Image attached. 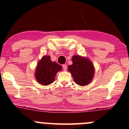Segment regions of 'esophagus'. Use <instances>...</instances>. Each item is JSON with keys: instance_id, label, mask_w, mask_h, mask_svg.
Masks as SVG:
<instances>
[{"instance_id": "obj_1", "label": "esophagus", "mask_w": 129, "mask_h": 129, "mask_svg": "<svg viewBox=\"0 0 129 129\" xmlns=\"http://www.w3.org/2000/svg\"><path fill=\"white\" fill-rule=\"evenodd\" d=\"M62 67H63V69L64 70V71H66L68 69V67H67V65L66 64H63L62 65Z\"/></svg>"}]
</instances>
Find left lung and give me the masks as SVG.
Wrapping results in <instances>:
<instances>
[{
	"label": "left lung",
	"instance_id": "left-lung-1",
	"mask_svg": "<svg viewBox=\"0 0 129 129\" xmlns=\"http://www.w3.org/2000/svg\"><path fill=\"white\" fill-rule=\"evenodd\" d=\"M72 64L68 66V70L76 84L78 85H86L90 83L93 78L94 69L91 61L79 55L72 57Z\"/></svg>",
	"mask_w": 129,
	"mask_h": 129
}]
</instances>
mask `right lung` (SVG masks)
Returning <instances> with one entry per match:
<instances>
[{
    "instance_id": "obj_1",
    "label": "right lung",
    "mask_w": 129,
    "mask_h": 129,
    "mask_svg": "<svg viewBox=\"0 0 129 129\" xmlns=\"http://www.w3.org/2000/svg\"><path fill=\"white\" fill-rule=\"evenodd\" d=\"M61 66L56 62L51 61L50 56H44L38 64L35 77L39 83L47 85L52 83L57 72L61 69Z\"/></svg>"
}]
</instances>
